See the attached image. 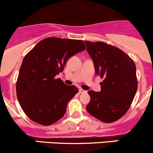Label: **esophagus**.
<instances>
[{
    "instance_id": "34e87169",
    "label": "esophagus",
    "mask_w": 153,
    "mask_h": 153,
    "mask_svg": "<svg viewBox=\"0 0 153 153\" xmlns=\"http://www.w3.org/2000/svg\"><path fill=\"white\" fill-rule=\"evenodd\" d=\"M79 92L81 93V94H84V93H86V91H85V90H83L82 89H79Z\"/></svg>"
}]
</instances>
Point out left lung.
I'll return each mask as SVG.
<instances>
[{
    "label": "left lung",
    "instance_id": "1",
    "mask_svg": "<svg viewBox=\"0 0 153 153\" xmlns=\"http://www.w3.org/2000/svg\"><path fill=\"white\" fill-rule=\"evenodd\" d=\"M95 73L103 81L100 91H88L86 110L104 123H113L128 111L138 88L134 62L119 48L104 42H85Z\"/></svg>",
    "mask_w": 153,
    "mask_h": 153
}]
</instances>
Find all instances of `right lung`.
<instances>
[{
	"mask_svg": "<svg viewBox=\"0 0 153 153\" xmlns=\"http://www.w3.org/2000/svg\"><path fill=\"white\" fill-rule=\"evenodd\" d=\"M85 49L82 40L51 37L40 41L25 56L16 91L22 109L32 121L50 125L65 114L67 103L78 89L56 76L71 56Z\"/></svg>",
	"mask_w": 153,
	"mask_h": 153,
	"instance_id": "right-lung-1",
	"label": "right lung"
}]
</instances>
